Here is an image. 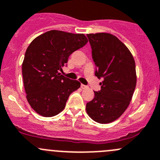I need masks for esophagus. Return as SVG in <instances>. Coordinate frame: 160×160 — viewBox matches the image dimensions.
Masks as SVG:
<instances>
[{
	"instance_id": "obj_1",
	"label": "esophagus",
	"mask_w": 160,
	"mask_h": 160,
	"mask_svg": "<svg viewBox=\"0 0 160 160\" xmlns=\"http://www.w3.org/2000/svg\"><path fill=\"white\" fill-rule=\"evenodd\" d=\"M81 88H82V89H87L88 86H86V85H84V84H82V85H81Z\"/></svg>"
}]
</instances>
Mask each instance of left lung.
Returning a JSON list of instances; mask_svg holds the SVG:
<instances>
[{"instance_id":"obj_1","label":"left lung","mask_w":160,"mask_h":160,"mask_svg":"<svg viewBox=\"0 0 160 160\" xmlns=\"http://www.w3.org/2000/svg\"><path fill=\"white\" fill-rule=\"evenodd\" d=\"M95 75L103 79L100 90L86 104L89 116L99 123H109L119 118L130 104L136 87V67L127 47L111 33L87 34Z\"/></svg>"}]
</instances>
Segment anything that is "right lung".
I'll return each instance as SVG.
<instances>
[{"instance_id": "1", "label": "right lung", "mask_w": 160, "mask_h": 160, "mask_svg": "<svg viewBox=\"0 0 160 160\" xmlns=\"http://www.w3.org/2000/svg\"><path fill=\"white\" fill-rule=\"evenodd\" d=\"M83 33L50 30L36 38L27 48L22 65L27 99L32 108L45 117L64 109L70 94L81 83L60 74L69 56L84 46Z\"/></svg>"}]
</instances>
